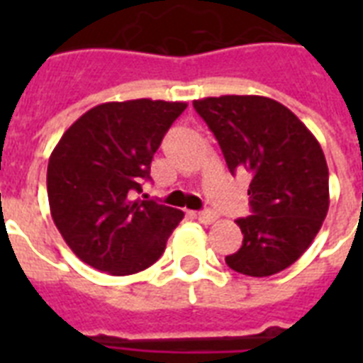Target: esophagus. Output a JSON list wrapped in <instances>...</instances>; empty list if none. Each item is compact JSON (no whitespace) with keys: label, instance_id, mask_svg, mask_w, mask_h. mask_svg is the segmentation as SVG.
I'll return each mask as SVG.
<instances>
[{"label":"esophagus","instance_id":"34e87169","mask_svg":"<svg viewBox=\"0 0 363 363\" xmlns=\"http://www.w3.org/2000/svg\"><path fill=\"white\" fill-rule=\"evenodd\" d=\"M196 218H198L201 224H213V222L216 220V215L213 213V211H201V213L196 215Z\"/></svg>","mask_w":363,"mask_h":363}]
</instances>
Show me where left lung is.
I'll return each instance as SVG.
<instances>
[{"instance_id":"left-lung-1","label":"left lung","mask_w":363,"mask_h":363,"mask_svg":"<svg viewBox=\"0 0 363 363\" xmlns=\"http://www.w3.org/2000/svg\"><path fill=\"white\" fill-rule=\"evenodd\" d=\"M194 109L215 133L228 169L252 177V215L235 220L242 245L226 264L248 277L286 269L309 248L330 207L328 164L316 137L264 96L196 99Z\"/></svg>"}]
</instances>
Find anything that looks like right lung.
Wrapping results in <instances>:
<instances>
[{"label": "right lung", "instance_id": "right-lung-1", "mask_svg": "<svg viewBox=\"0 0 363 363\" xmlns=\"http://www.w3.org/2000/svg\"><path fill=\"white\" fill-rule=\"evenodd\" d=\"M184 101L96 105L67 128L47 169L48 205L67 247L94 269L133 275L164 254L184 213L133 199Z\"/></svg>", "mask_w": 363, "mask_h": 363}]
</instances>
